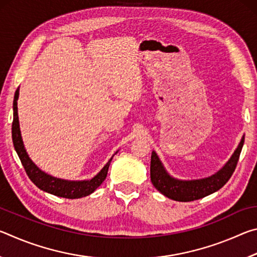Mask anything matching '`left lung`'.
<instances>
[{
  "label": "left lung",
  "mask_w": 257,
  "mask_h": 257,
  "mask_svg": "<svg viewBox=\"0 0 257 257\" xmlns=\"http://www.w3.org/2000/svg\"><path fill=\"white\" fill-rule=\"evenodd\" d=\"M245 141L242 136L231 158L222 169L214 175L196 180H179L171 177L165 170L158 154L153 151L151 156V181L161 194L178 202H191L211 195L227 184L236 169L239 155Z\"/></svg>",
  "instance_id": "left-lung-1"
}]
</instances>
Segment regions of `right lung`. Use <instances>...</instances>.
I'll list each match as a JSON object with an SVG mask.
<instances>
[{
	"mask_svg": "<svg viewBox=\"0 0 257 257\" xmlns=\"http://www.w3.org/2000/svg\"><path fill=\"white\" fill-rule=\"evenodd\" d=\"M19 97V88L16 90L15 99H14V122H12V142H14L15 150L18 154L19 159L23 163L26 173H27L29 179L32 180L38 188L46 193L55 195L59 197H64L69 199H75L88 196L94 193L97 187L101 186L102 182L105 180L108 167L112 161V158L108 160V162L104 165V168L99 171L96 176L89 180H81V181H70L59 179V178L52 177L47 175L44 171H42L40 168L35 164L27 154L25 150L23 137L20 133L19 118H18V106H17V101ZM116 153V152H115Z\"/></svg>",
	"mask_w": 257,
	"mask_h": 257,
	"instance_id": "obj_1",
	"label": "right lung"
}]
</instances>
